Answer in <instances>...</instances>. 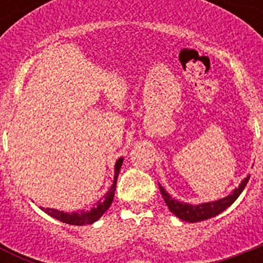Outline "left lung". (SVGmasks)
<instances>
[{
    "instance_id": "obj_1",
    "label": "left lung",
    "mask_w": 263,
    "mask_h": 263,
    "mask_svg": "<svg viewBox=\"0 0 263 263\" xmlns=\"http://www.w3.org/2000/svg\"><path fill=\"white\" fill-rule=\"evenodd\" d=\"M249 178L250 175L246 176L242 182H241V184L238 185L234 191H232L231 195L225 196L224 199H220V200H216V201H211V203L197 204V205H192V204L183 203V201L176 200V199L170 196L168 192H167L160 184H159V190H160V194H162V196H163L164 199V203L167 204L168 210L171 211L176 217H179L180 220L187 222H197V221L206 220V218L215 217V216H217L218 213L224 212L228 206H231L232 204L236 201L237 197L240 196L241 192L243 191L245 185L248 184V182H249Z\"/></svg>"
}]
</instances>
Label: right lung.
<instances>
[{
  "label": "right lung",
  "mask_w": 263,
  "mask_h": 263,
  "mask_svg": "<svg viewBox=\"0 0 263 263\" xmlns=\"http://www.w3.org/2000/svg\"><path fill=\"white\" fill-rule=\"evenodd\" d=\"M122 162H124V158H120V159L116 162L115 166V179H113V184L109 188V191L106 192L103 196V199H100L97 201L96 205L93 208H90L89 211H80V212H63V211L52 210V208H43L41 206L42 211H45L48 216L57 218L59 221L66 222L69 225H87V224H93L95 221H97L106 211L109 210V206L111 205V201H113V197H115V191H116V183H117L118 173H120V168L122 166Z\"/></svg>",
  "instance_id": "right-lung-1"
}]
</instances>
